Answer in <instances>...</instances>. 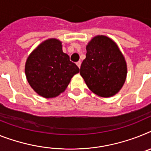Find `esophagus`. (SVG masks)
Segmentation results:
<instances>
[{"instance_id":"esophagus-1","label":"esophagus","mask_w":151,"mask_h":151,"mask_svg":"<svg viewBox=\"0 0 151 151\" xmlns=\"http://www.w3.org/2000/svg\"><path fill=\"white\" fill-rule=\"evenodd\" d=\"M77 65H78V68H81V61H78V62H77Z\"/></svg>"}]
</instances>
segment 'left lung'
<instances>
[{
    "instance_id": "8db88e82",
    "label": "left lung",
    "mask_w": 151,
    "mask_h": 151,
    "mask_svg": "<svg viewBox=\"0 0 151 151\" xmlns=\"http://www.w3.org/2000/svg\"><path fill=\"white\" fill-rule=\"evenodd\" d=\"M86 50L80 73L87 86L99 97L114 96L124 84L127 73V62L117 44L105 35H97Z\"/></svg>"
}]
</instances>
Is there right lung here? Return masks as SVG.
<instances>
[{
    "label": "right lung",
    "mask_w": 151,
    "mask_h": 151,
    "mask_svg": "<svg viewBox=\"0 0 151 151\" xmlns=\"http://www.w3.org/2000/svg\"><path fill=\"white\" fill-rule=\"evenodd\" d=\"M80 70L63 52L62 42L50 38L40 43L28 56L25 74L32 89L45 98H54L68 87Z\"/></svg>",
    "instance_id": "add662e5"
}]
</instances>
